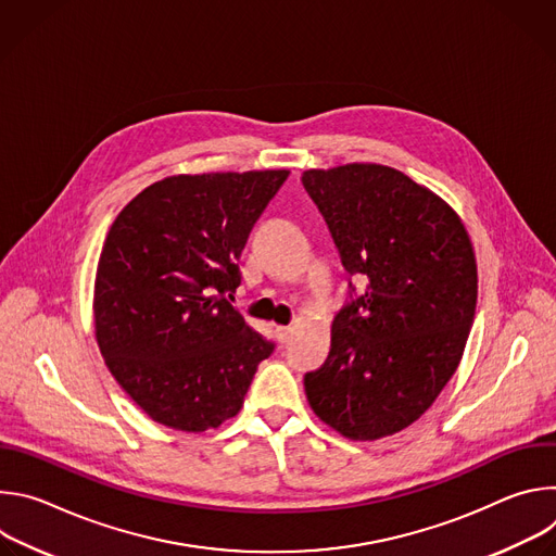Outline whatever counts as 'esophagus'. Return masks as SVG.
Here are the masks:
<instances>
[{"label":"esophagus","mask_w":556,"mask_h":556,"mask_svg":"<svg viewBox=\"0 0 556 556\" xmlns=\"http://www.w3.org/2000/svg\"><path fill=\"white\" fill-rule=\"evenodd\" d=\"M275 332H277V339H279L281 343H286V341L290 339V334H292V328H288V326H277Z\"/></svg>","instance_id":"1"}]
</instances>
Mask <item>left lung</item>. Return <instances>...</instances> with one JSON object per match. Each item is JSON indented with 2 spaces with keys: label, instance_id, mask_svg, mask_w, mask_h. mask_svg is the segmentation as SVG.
Instances as JSON below:
<instances>
[{
  "label": "left lung",
  "instance_id": "1",
  "mask_svg": "<svg viewBox=\"0 0 556 556\" xmlns=\"http://www.w3.org/2000/svg\"><path fill=\"white\" fill-rule=\"evenodd\" d=\"M343 266L365 292L332 321L328 361L303 378L312 412L350 440L414 425L455 374L478 303L464 222L399 169L350 163L307 169Z\"/></svg>",
  "mask_w": 556,
  "mask_h": 556
}]
</instances>
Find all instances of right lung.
<instances>
[{
    "label": "right lung",
    "instance_id": "add662e5",
    "mask_svg": "<svg viewBox=\"0 0 556 556\" xmlns=\"http://www.w3.org/2000/svg\"><path fill=\"white\" fill-rule=\"evenodd\" d=\"M288 169L178 174L114 219L97 266L94 334L116 382L157 425L202 433L235 418L273 343L224 296Z\"/></svg>",
    "mask_w": 556,
    "mask_h": 556
}]
</instances>
